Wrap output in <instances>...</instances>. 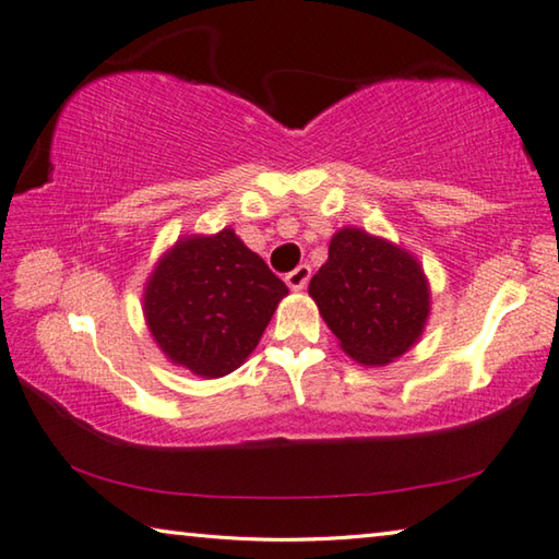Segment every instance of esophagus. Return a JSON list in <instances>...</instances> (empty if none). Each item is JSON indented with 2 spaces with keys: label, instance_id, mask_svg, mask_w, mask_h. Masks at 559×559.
Here are the masks:
<instances>
[{
  "label": "esophagus",
  "instance_id": "1",
  "mask_svg": "<svg viewBox=\"0 0 559 559\" xmlns=\"http://www.w3.org/2000/svg\"><path fill=\"white\" fill-rule=\"evenodd\" d=\"M308 281H310V266H306V263H300L298 269H293L286 276V283L293 290H302L308 286Z\"/></svg>",
  "mask_w": 559,
  "mask_h": 559
}]
</instances>
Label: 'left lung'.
<instances>
[{
    "mask_svg": "<svg viewBox=\"0 0 559 559\" xmlns=\"http://www.w3.org/2000/svg\"><path fill=\"white\" fill-rule=\"evenodd\" d=\"M308 293L345 353L362 365L404 355L429 318V286L419 263L362 229L333 236Z\"/></svg>",
    "mask_w": 559,
    "mask_h": 559,
    "instance_id": "left-lung-1",
    "label": "left lung"
}]
</instances>
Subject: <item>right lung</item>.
<instances>
[{"label": "right lung", "mask_w": 559, "mask_h": 559, "mask_svg": "<svg viewBox=\"0 0 559 559\" xmlns=\"http://www.w3.org/2000/svg\"><path fill=\"white\" fill-rule=\"evenodd\" d=\"M288 288L231 229L179 241L145 290L150 333L175 365L234 372L253 353Z\"/></svg>", "instance_id": "add662e5"}]
</instances>
